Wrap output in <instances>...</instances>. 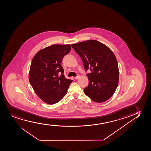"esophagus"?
<instances>
[{
	"label": "esophagus",
	"mask_w": 151,
	"mask_h": 151,
	"mask_svg": "<svg viewBox=\"0 0 151 151\" xmlns=\"http://www.w3.org/2000/svg\"><path fill=\"white\" fill-rule=\"evenodd\" d=\"M79 78H80V76H75V78L76 80H78V79Z\"/></svg>",
	"instance_id": "34e87169"
}]
</instances>
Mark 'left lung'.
<instances>
[{
	"instance_id": "obj_1",
	"label": "left lung",
	"mask_w": 151,
	"mask_h": 151,
	"mask_svg": "<svg viewBox=\"0 0 151 151\" xmlns=\"http://www.w3.org/2000/svg\"><path fill=\"white\" fill-rule=\"evenodd\" d=\"M80 56L89 80L84 88L86 96L95 102L109 99L116 89L119 70L116 58L111 50L96 40H87L71 45Z\"/></svg>"
}]
</instances>
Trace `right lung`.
Here are the masks:
<instances>
[{"mask_svg": "<svg viewBox=\"0 0 151 151\" xmlns=\"http://www.w3.org/2000/svg\"><path fill=\"white\" fill-rule=\"evenodd\" d=\"M70 45H52L39 51L31 62L29 81L37 95L46 103L59 102L73 80L65 78L61 63Z\"/></svg>", "mask_w": 151, "mask_h": 151, "instance_id": "right-lung-1", "label": "right lung"}]
</instances>
